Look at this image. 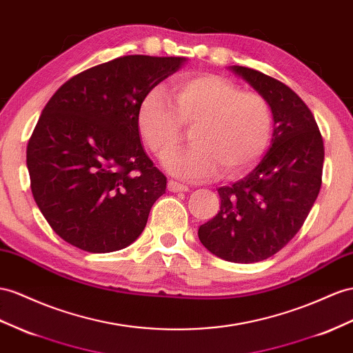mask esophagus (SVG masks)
<instances>
[{
    "label": "esophagus",
    "instance_id": "esophagus-1",
    "mask_svg": "<svg viewBox=\"0 0 353 353\" xmlns=\"http://www.w3.org/2000/svg\"><path fill=\"white\" fill-rule=\"evenodd\" d=\"M167 188H168V191H171V192H186V191H189V188L186 185L179 183V182H176V180H168Z\"/></svg>",
    "mask_w": 353,
    "mask_h": 353
}]
</instances>
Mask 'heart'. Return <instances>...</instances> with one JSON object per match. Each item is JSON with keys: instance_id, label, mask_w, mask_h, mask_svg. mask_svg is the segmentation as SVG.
<instances>
[{"instance_id": "1", "label": "heart", "mask_w": 353, "mask_h": 353, "mask_svg": "<svg viewBox=\"0 0 353 353\" xmlns=\"http://www.w3.org/2000/svg\"><path fill=\"white\" fill-rule=\"evenodd\" d=\"M170 95L155 88L143 99L139 128L144 144L165 159L193 126V146L165 162L171 174L188 182H210L222 171L239 177L264 155L273 131V113L265 97L219 76L180 79Z\"/></svg>"}]
</instances>
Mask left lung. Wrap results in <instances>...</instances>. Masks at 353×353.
Here are the masks:
<instances>
[{
  "label": "left lung",
  "instance_id": "1",
  "mask_svg": "<svg viewBox=\"0 0 353 353\" xmlns=\"http://www.w3.org/2000/svg\"><path fill=\"white\" fill-rule=\"evenodd\" d=\"M231 70L265 97L273 140L254 171L218 189L221 210L198 237L213 255L249 264L277 254L303 227L322 185L323 140L310 108L291 88L254 68Z\"/></svg>",
  "mask_w": 353,
  "mask_h": 353
}]
</instances>
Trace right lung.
Instances as JSON below:
<instances>
[{"label":"right lung","mask_w":353,"mask_h":353,"mask_svg":"<svg viewBox=\"0 0 353 353\" xmlns=\"http://www.w3.org/2000/svg\"><path fill=\"white\" fill-rule=\"evenodd\" d=\"M183 62L116 58L67 80L43 108L26 165L34 200L62 240L107 254L143 232L167 177L141 146L139 112L150 90Z\"/></svg>","instance_id":"1"}]
</instances>
